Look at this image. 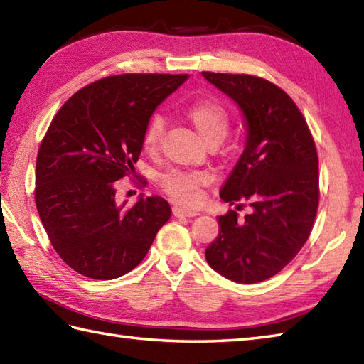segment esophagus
Listing matches in <instances>:
<instances>
[{"instance_id":"1","label":"esophagus","mask_w":364,"mask_h":364,"mask_svg":"<svg viewBox=\"0 0 364 364\" xmlns=\"http://www.w3.org/2000/svg\"><path fill=\"white\" fill-rule=\"evenodd\" d=\"M172 211L176 218H194L198 215L196 210H189V208H184V206H176V205L173 206Z\"/></svg>"}]
</instances>
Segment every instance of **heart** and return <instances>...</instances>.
I'll use <instances>...</instances> for the list:
<instances>
[{
  "mask_svg": "<svg viewBox=\"0 0 364 364\" xmlns=\"http://www.w3.org/2000/svg\"><path fill=\"white\" fill-rule=\"evenodd\" d=\"M188 117L205 141L223 140L230 126V118L225 107L216 101H200L188 109ZM166 121L161 115H153L146 123L144 145L154 149L159 145ZM211 176L203 170H172L159 178L164 191L180 203L192 205L200 200V189L208 184Z\"/></svg>",
  "mask_w": 364,
  "mask_h": 364,
  "instance_id": "heart-1",
  "label": "heart"
}]
</instances>
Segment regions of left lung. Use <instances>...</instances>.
Here are the masks:
<instances>
[{
	"mask_svg": "<svg viewBox=\"0 0 364 364\" xmlns=\"http://www.w3.org/2000/svg\"><path fill=\"white\" fill-rule=\"evenodd\" d=\"M202 75L240 107L246 126L245 149L220 198L251 206L245 218L233 210L218 216L219 235L205 249V257L233 282H262L294 260L314 225L318 206L314 139L295 102L272 82L246 74Z\"/></svg>",
	"mask_w": 364,
	"mask_h": 364,
	"instance_id": "8db88e82",
	"label": "left lung"
}]
</instances>
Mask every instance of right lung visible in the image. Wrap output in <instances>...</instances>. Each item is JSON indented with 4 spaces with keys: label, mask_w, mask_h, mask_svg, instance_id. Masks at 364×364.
Masks as SVG:
<instances>
[{
    "label": "right lung",
    "mask_w": 364,
    "mask_h": 364,
    "mask_svg": "<svg viewBox=\"0 0 364 364\" xmlns=\"http://www.w3.org/2000/svg\"><path fill=\"white\" fill-rule=\"evenodd\" d=\"M188 77H105L69 97L50 123L36 161L34 198L50 243L77 273L101 281L129 273L170 219L159 196L118 205L115 181L135 173L146 123Z\"/></svg>",
    "instance_id": "obj_1"
}]
</instances>
